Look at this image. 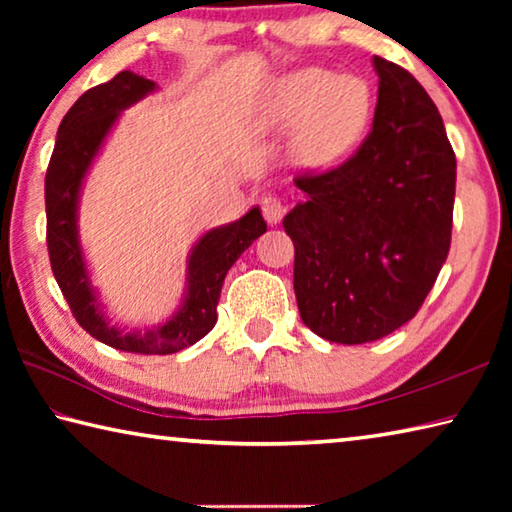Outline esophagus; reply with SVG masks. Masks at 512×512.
Returning <instances> with one entry per match:
<instances>
[{"label":"esophagus","instance_id":"34e87169","mask_svg":"<svg viewBox=\"0 0 512 512\" xmlns=\"http://www.w3.org/2000/svg\"><path fill=\"white\" fill-rule=\"evenodd\" d=\"M284 212H287V207H284L282 198H277V196H264L262 198V214H264V219L271 223V225L280 223Z\"/></svg>","mask_w":512,"mask_h":512}]
</instances>
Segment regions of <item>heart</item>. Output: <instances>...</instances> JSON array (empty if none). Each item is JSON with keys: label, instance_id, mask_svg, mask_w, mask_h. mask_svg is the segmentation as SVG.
<instances>
[{"label": "heart", "instance_id": "obj_1", "mask_svg": "<svg viewBox=\"0 0 512 512\" xmlns=\"http://www.w3.org/2000/svg\"><path fill=\"white\" fill-rule=\"evenodd\" d=\"M372 99L359 76L318 67L282 76L266 94L262 126L266 131H289L291 149L302 167L327 169L348 153L366 131Z\"/></svg>", "mask_w": 512, "mask_h": 512}]
</instances>
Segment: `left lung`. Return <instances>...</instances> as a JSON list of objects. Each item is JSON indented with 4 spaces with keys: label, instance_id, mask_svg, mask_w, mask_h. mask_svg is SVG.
I'll list each match as a JSON object with an SVG mask.
<instances>
[{
    "label": "left lung",
    "instance_id": "1",
    "mask_svg": "<svg viewBox=\"0 0 512 512\" xmlns=\"http://www.w3.org/2000/svg\"><path fill=\"white\" fill-rule=\"evenodd\" d=\"M372 65V131L339 167L293 178L302 201L282 221L302 323L343 345L409 323L452 244L456 155L436 103L404 67Z\"/></svg>",
    "mask_w": 512,
    "mask_h": 512
}]
</instances>
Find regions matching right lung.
I'll use <instances>...</instances> for the list:
<instances>
[{
    "label": "right lung",
    "mask_w": 512,
    "mask_h": 512,
    "mask_svg": "<svg viewBox=\"0 0 512 512\" xmlns=\"http://www.w3.org/2000/svg\"><path fill=\"white\" fill-rule=\"evenodd\" d=\"M155 90V83L133 72H119L115 79L81 94L58 126L56 146L45 176L47 250L51 271L79 325L94 339L115 350L135 354H173L194 345L216 323V305L230 266L266 232L259 207L239 221L214 228L198 239L187 264V296L167 323L144 332L124 334L110 327L90 284L79 244L76 210L85 173L103 140L115 126L119 112Z\"/></svg>",
    "instance_id": "right-lung-1"
}]
</instances>
